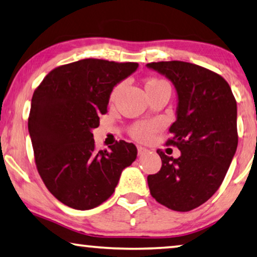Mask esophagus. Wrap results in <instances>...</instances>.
I'll list each match as a JSON object with an SVG mask.
<instances>
[{"instance_id":"esophagus-1","label":"esophagus","mask_w":257,"mask_h":257,"mask_svg":"<svg viewBox=\"0 0 257 257\" xmlns=\"http://www.w3.org/2000/svg\"><path fill=\"white\" fill-rule=\"evenodd\" d=\"M137 152H139V156H143L148 152V150L143 147H137Z\"/></svg>"}]
</instances>
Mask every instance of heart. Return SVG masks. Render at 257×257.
I'll list each match as a JSON object with an SVG mask.
<instances>
[{
    "label": "heart",
    "instance_id": "heart-1",
    "mask_svg": "<svg viewBox=\"0 0 257 257\" xmlns=\"http://www.w3.org/2000/svg\"><path fill=\"white\" fill-rule=\"evenodd\" d=\"M121 84H116L115 86L110 90L108 101L109 104H114V101L116 100V97L118 92L121 90ZM163 86H170L166 80L158 77H149L145 79L144 87L145 91L150 92L153 90L159 89V87ZM157 130H158V124L155 123V122H148V121H140L136 122V123L132 124L128 129L129 135L133 137L134 140L142 142V143H145V142H149L151 140L153 134H155Z\"/></svg>",
    "mask_w": 257,
    "mask_h": 257
}]
</instances>
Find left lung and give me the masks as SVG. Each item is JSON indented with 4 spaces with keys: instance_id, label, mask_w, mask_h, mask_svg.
<instances>
[{
    "instance_id": "8db88e82",
    "label": "left lung",
    "mask_w": 257,
    "mask_h": 257,
    "mask_svg": "<svg viewBox=\"0 0 257 257\" xmlns=\"http://www.w3.org/2000/svg\"><path fill=\"white\" fill-rule=\"evenodd\" d=\"M165 75L178 92L177 121L166 145L181 151L178 159L158 149L162 168L148 177L155 200L174 211L187 212L219 188L238 147L236 101L219 74L183 61L148 63Z\"/></svg>"
}]
</instances>
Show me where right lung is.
<instances>
[{
    "mask_svg": "<svg viewBox=\"0 0 257 257\" xmlns=\"http://www.w3.org/2000/svg\"><path fill=\"white\" fill-rule=\"evenodd\" d=\"M136 62L84 59L56 67L34 90L29 133L45 186L63 204L90 210L108 200L121 172L136 159L133 143L95 149L91 130L107 113L110 90Z\"/></svg>",
    "mask_w": 257,
    "mask_h": 257,
    "instance_id": "right-lung-1",
    "label": "right lung"
}]
</instances>
